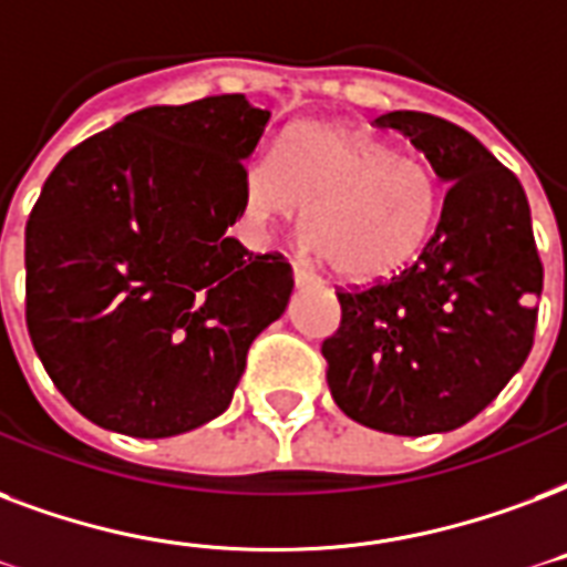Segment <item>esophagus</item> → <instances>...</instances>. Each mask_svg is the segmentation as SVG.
<instances>
[{"mask_svg": "<svg viewBox=\"0 0 567 567\" xmlns=\"http://www.w3.org/2000/svg\"><path fill=\"white\" fill-rule=\"evenodd\" d=\"M293 282H297V285H318V279H315V276L309 274L306 267L293 261Z\"/></svg>", "mask_w": 567, "mask_h": 567, "instance_id": "1", "label": "esophagus"}]
</instances>
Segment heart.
Segmentation results:
<instances>
[{
	"instance_id": "heart-1",
	"label": "heart",
	"mask_w": 567,
	"mask_h": 567,
	"mask_svg": "<svg viewBox=\"0 0 567 567\" xmlns=\"http://www.w3.org/2000/svg\"><path fill=\"white\" fill-rule=\"evenodd\" d=\"M306 207L309 249L351 282L408 265L434 228L440 189L425 163L365 130L309 121L274 157L244 172V214L255 235L288 226Z\"/></svg>"
}]
</instances>
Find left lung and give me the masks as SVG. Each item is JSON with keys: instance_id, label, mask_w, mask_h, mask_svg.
<instances>
[{"instance_id": "1", "label": "left lung", "mask_w": 567, "mask_h": 567, "mask_svg": "<svg viewBox=\"0 0 567 567\" xmlns=\"http://www.w3.org/2000/svg\"><path fill=\"white\" fill-rule=\"evenodd\" d=\"M378 127L408 136L449 184L443 214L399 276L341 288V323L321 353L341 413L422 437L470 422L524 365L544 267L520 181L473 133L410 110Z\"/></svg>"}]
</instances>
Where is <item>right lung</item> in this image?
Segmentation results:
<instances>
[{"mask_svg":"<svg viewBox=\"0 0 567 567\" xmlns=\"http://www.w3.org/2000/svg\"><path fill=\"white\" fill-rule=\"evenodd\" d=\"M267 121L244 94L148 106L43 184L25 223V327L94 425L145 440L205 425L285 312L291 265L228 237Z\"/></svg>","mask_w":567,"mask_h":567,"instance_id":"add662e5","label":"right lung"}]
</instances>
